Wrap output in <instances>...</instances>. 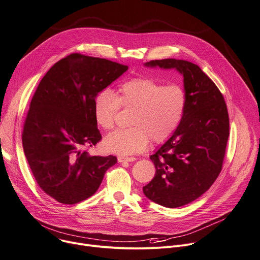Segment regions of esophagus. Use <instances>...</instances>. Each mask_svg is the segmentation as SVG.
Wrapping results in <instances>:
<instances>
[{"instance_id": "esophagus-1", "label": "esophagus", "mask_w": 260, "mask_h": 260, "mask_svg": "<svg viewBox=\"0 0 260 260\" xmlns=\"http://www.w3.org/2000/svg\"><path fill=\"white\" fill-rule=\"evenodd\" d=\"M136 161V158L134 157H118V162L122 163V162H133Z\"/></svg>"}]
</instances>
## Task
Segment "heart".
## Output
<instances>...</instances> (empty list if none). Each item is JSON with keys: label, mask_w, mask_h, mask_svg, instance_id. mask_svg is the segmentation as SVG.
<instances>
[{"label": "heart", "mask_w": 260, "mask_h": 260, "mask_svg": "<svg viewBox=\"0 0 260 260\" xmlns=\"http://www.w3.org/2000/svg\"><path fill=\"white\" fill-rule=\"evenodd\" d=\"M121 106L132 108V127L118 128L103 141L105 148L116 154L129 155L146 149L151 139L164 143L179 128L186 109V94L179 84L163 83L136 77L119 88V95L110 89L99 91L93 101L94 118L102 128L110 129Z\"/></svg>", "instance_id": "heart-1"}]
</instances>
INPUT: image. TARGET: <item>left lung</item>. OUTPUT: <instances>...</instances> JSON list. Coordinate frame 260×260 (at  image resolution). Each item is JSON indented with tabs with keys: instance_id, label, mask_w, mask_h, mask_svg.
<instances>
[{
	"instance_id": "1",
	"label": "left lung",
	"mask_w": 260,
	"mask_h": 260,
	"mask_svg": "<svg viewBox=\"0 0 260 260\" xmlns=\"http://www.w3.org/2000/svg\"><path fill=\"white\" fill-rule=\"evenodd\" d=\"M146 66L175 68L184 76L186 109L171 138L150 155L155 175L144 194L167 208L200 198L217 179L229 138V115L223 96L198 64L180 59H155Z\"/></svg>"
}]
</instances>
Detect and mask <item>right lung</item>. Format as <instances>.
<instances>
[{
	"mask_svg": "<svg viewBox=\"0 0 260 260\" xmlns=\"http://www.w3.org/2000/svg\"><path fill=\"white\" fill-rule=\"evenodd\" d=\"M128 69L106 58L72 53L41 80L27 113L23 148L45 193L73 205L93 196L115 155H90L101 140L93 113L95 95Z\"/></svg>",
	"mask_w": 260,
	"mask_h": 260,
	"instance_id": "right-lung-1",
	"label": "right lung"
}]
</instances>
